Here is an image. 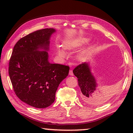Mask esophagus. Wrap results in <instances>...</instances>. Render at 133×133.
<instances>
[{
    "label": "esophagus",
    "mask_w": 133,
    "mask_h": 133,
    "mask_svg": "<svg viewBox=\"0 0 133 133\" xmlns=\"http://www.w3.org/2000/svg\"><path fill=\"white\" fill-rule=\"evenodd\" d=\"M69 75L70 76H73V70H70L69 71Z\"/></svg>",
    "instance_id": "1"
}]
</instances>
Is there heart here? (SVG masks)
I'll return each mask as SVG.
<instances>
[{"instance_id":"obj_1","label":"heart","mask_w":133,"mask_h":133,"mask_svg":"<svg viewBox=\"0 0 133 133\" xmlns=\"http://www.w3.org/2000/svg\"><path fill=\"white\" fill-rule=\"evenodd\" d=\"M86 41H87L86 39L82 40H81V41H80L79 42L77 43L76 44L75 46H80V45H81L82 43H84V42H85ZM65 47H66V48H67V49H71V48H73V46H69V45H68V44H66V46H65ZM58 56H60V57H64V56H65V53H64V51H63L62 49H60L59 48L58 49Z\"/></svg>"}]
</instances>
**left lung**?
<instances>
[{
  "mask_svg": "<svg viewBox=\"0 0 133 133\" xmlns=\"http://www.w3.org/2000/svg\"><path fill=\"white\" fill-rule=\"evenodd\" d=\"M73 73L78 78V84L82 91V100L91 104L100 103L102 99L96 93L97 83L87 63L78 64L73 70Z\"/></svg>",
  "mask_w": 133,
  "mask_h": 133,
  "instance_id": "8db88e82",
  "label": "left lung"
}]
</instances>
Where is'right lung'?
I'll list each match as a JSON object with an SVG mask.
<instances>
[{
	"label": "right lung",
	"mask_w": 133,
	"mask_h": 133,
	"mask_svg": "<svg viewBox=\"0 0 133 133\" xmlns=\"http://www.w3.org/2000/svg\"><path fill=\"white\" fill-rule=\"evenodd\" d=\"M54 29L32 32L18 40L9 64V75L16 95L22 102L44 109L55 100L57 87L69 75V66L51 64L48 53L49 39Z\"/></svg>",
	"instance_id": "right-lung-1"
}]
</instances>
